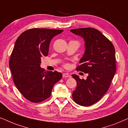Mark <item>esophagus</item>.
Listing matches in <instances>:
<instances>
[{"mask_svg":"<svg viewBox=\"0 0 128 128\" xmlns=\"http://www.w3.org/2000/svg\"><path fill=\"white\" fill-rule=\"evenodd\" d=\"M70 76L68 74H67V73H63L62 74V77L63 78H68V77H70Z\"/></svg>","mask_w":128,"mask_h":128,"instance_id":"1","label":"esophagus"}]
</instances>
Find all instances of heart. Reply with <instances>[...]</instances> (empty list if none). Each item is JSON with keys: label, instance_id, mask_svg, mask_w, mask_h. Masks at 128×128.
I'll return each instance as SVG.
<instances>
[{"label": "heart", "instance_id": "b5f03b06", "mask_svg": "<svg viewBox=\"0 0 128 128\" xmlns=\"http://www.w3.org/2000/svg\"><path fill=\"white\" fill-rule=\"evenodd\" d=\"M64 66V67H67L68 66V64H65Z\"/></svg>", "mask_w": 128, "mask_h": 128}]
</instances>
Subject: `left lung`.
<instances>
[{
    "label": "left lung",
    "instance_id": "obj_1",
    "mask_svg": "<svg viewBox=\"0 0 128 128\" xmlns=\"http://www.w3.org/2000/svg\"><path fill=\"white\" fill-rule=\"evenodd\" d=\"M70 31L84 39L86 52L76 70L88 74L86 80L72 75L76 81L72 99L78 105L89 106L101 100L109 90L116 70L115 48L111 42L95 28L85 27Z\"/></svg>",
    "mask_w": 128,
    "mask_h": 128
}]
</instances>
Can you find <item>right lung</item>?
Masks as SVG:
<instances>
[{
  "label": "right lung",
  "instance_id": "1",
  "mask_svg": "<svg viewBox=\"0 0 128 128\" xmlns=\"http://www.w3.org/2000/svg\"><path fill=\"white\" fill-rule=\"evenodd\" d=\"M63 30L33 28L26 30L16 41L9 60L15 86L22 95L34 103L51 96L54 85L62 78L58 71H44L41 58L48 56L52 39Z\"/></svg>",
  "mask_w": 128,
  "mask_h": 128
}]
</instances>
